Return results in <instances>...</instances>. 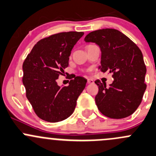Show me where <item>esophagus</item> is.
<instances>
[{"instance_id": "obj_1", "label": "esophagus", "mask_w": 156, "mask_h": 156, "mask_svg": "<svg viewBox=\"0 0 156 156\" xmlns=\"http://www.w3.org/2000/svg\"><path fill=\"white\" fill-rule=\"evenodd\" d=\"M87 83H89V84H92V83H94V81L93 80H92V79H88Z\"/></svg>"}]
</instances>
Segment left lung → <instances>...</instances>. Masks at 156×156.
Listing matches in <instances>:
<instances>
[{"label": "left lung", "mask_w": 156, "mask_h": 156, "mask_svg": "<svg viewBox=\"0 0 156 156\" xmlns=\"http://www.w3.org/2000/svg\"><path fill=\"white\" fill-rule=\"evenodd\" d=\"M86 42L95 43L101 50V71L113 73L114 81L107 87L100 80L95 103L105 116L114 119L127 118L140 105L146 89V67L136 44L120 31L103 29L85 37Z\"/></svg>", "instance_id": "left-lung-1"}]
</instances>
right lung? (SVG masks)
Listing matches in <instances>:
<instances>
[{
  "label": "right lung",
  "mask_w": 156,
  "mask_h": 156,
  "mask_svg": "<svg viewBox=\"0 0 156 156\" xmlns=\"http://www.w3.org/2000/svg\"><path fill=\"white\" fill-rule=\"evenodd\" d=\"M83 32L55 34L34 45L23 64V83L26 97L38 118L48 122L64 121L74 112L76 100L86 87L82 76L71 80L67 86H59L57 80L68 67L73 46Z\"/></svg>",
  "instance_id": "obj_1"
}]
</instances>
